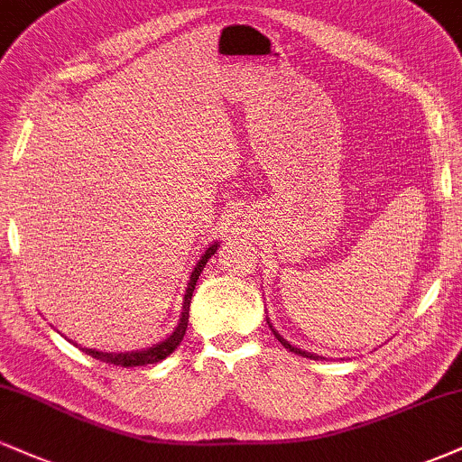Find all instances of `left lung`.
Returning <instances> with one entry per match:
<instances>
[{
	"instance_id": "left-lung-1",
	"label": "left lung",
	"mask_w": 462,
	"mask_h": 462,
	"mask_svg": "<svg viewBox=\"0 0 462 462\" xmlns=\"http://www.w3.org/2000/svg\"><path fill=\"white\" fill-rule=\"evenodd\" d=\"M273 334H275V338H278V341L280 343H282V346L286 347V349H291V352H295V354H300V356H306V358H319V356H315V354H309V352H301V349H298V347H293V346H291V343L289 341H284V338L282 337H280V334L278 332H275L273 330Z\"/></svg>"
}]
</instances>
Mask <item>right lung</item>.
<instances>
[{"mask_svg":"<svg viewBox=\"0 0 462 462\" xmlns=\"http://www.w3.org/2000/svg\"><path fill=\"white\" fill-rule=\"evenodd\" d=\"M217 252V243L215 245H210L206 249L204 254H201L199 263L195 264L193 273H190V282H189V289H187V295H184V310H182V317H180V323L178 328L173 330V334H169L167 338H164L162 343H158V346H153L150 349H143V352H125V354H108V352H97V349H87L84 347V352L88 354V356L102 360V363H108V365H119V367H143V365H153V363H161L169 356V354L176 349L180 343H182L184 334H187V326H189V306H190V298H193V291H195V282H198L199 273L204 272L206 263H208V258L213 256Z\"/></svg>","mask_w":462,"mask_h":462,"instance_id":"right-lung-1","label":"right lung"}]
</instances>
